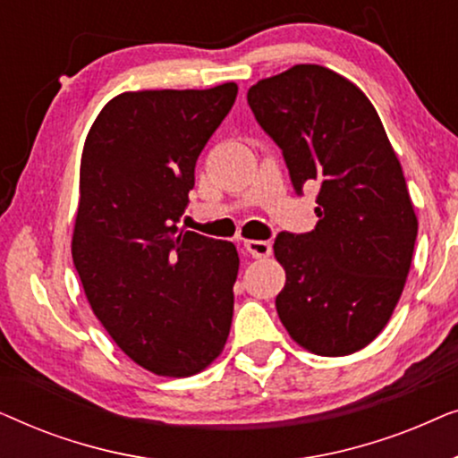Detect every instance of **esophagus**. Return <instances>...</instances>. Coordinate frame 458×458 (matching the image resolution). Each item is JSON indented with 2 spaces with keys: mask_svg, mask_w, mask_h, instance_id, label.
<instances>
[{
  "mask_svg": "<svg viewBox=\"0 0 458 458\" xmlns=\"http://www.w3.org/2000/svg\"><path fill=\"white\" fill-rule=\"evenodd\" d=\"M243 248L248 250V254L252 256V259H267V256L271 254V243L265 240H248L243 242Z\"/></svg>",
  "mask_w": 458,
  "mask_h": 458,
  "instance_id": "1",
  "label": "esophagus"
}]
</instances>
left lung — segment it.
I'll list each match as a JSON object with an SVG mask.
<instances>
[{"label": "left lung", "instance_id": "1", "mask_svg": "<svg viewBox=\"0 0 458 458\" xmlns=\"http://www.w3.org/2000/svg\"><path fill=\"white\" fill-rule=\"evenodd\" d=\"M248 104L298 196L318 183L315 229L275 237L285 268L277 315L310 352L352 354L390 321L411 268L417 216L403 166L365 93L329 68L262 79Z\"/></svg>", "mask_w": 458, "mask_h": 458}]
</instances>
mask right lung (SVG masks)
I'll list each match as a JSON object with an SVG mask.
<instances>
[{
  "instance_id": "right-lung-1",
  "label": "right lung",
  "mask_w": 458,
  "mask_h": 458,
  "mask_svg": "<svg viewBox=\"0 0 458 458\" xmlns=\"http://www.w3.org/2000/svg\"><path fill=\"white\" fill-rule=\"evenodd\" d=\"M235 96V83L123 93L85 140L74 268L116 346L165 377L208 367L231 329L235 246L177 223L198 156Z\"/></svg>"
}]
</instances>
